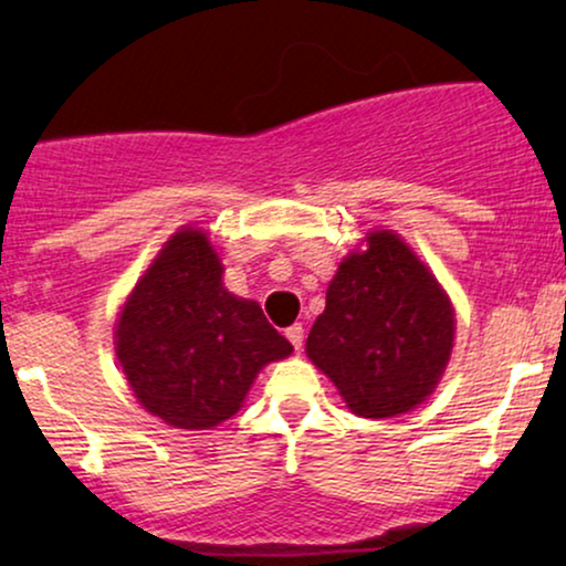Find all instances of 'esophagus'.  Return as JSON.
<instances>
[{"label": "esophagus", "instance_id": "obj_1", "mask_svg": "<svg viewBox=\"0 0 566 566\" xmlns=\"http://www.w3.org/2000/svg\"><path fill=\"white\" fill-rule=\"evenodd\" d=\"M284 335H287V340L292 343V346H295V350L303 348V337H305L303 324H292V327L284 329Z\"/></svg>", "mask_w": 566, "mask_h": 566}]
</instances>
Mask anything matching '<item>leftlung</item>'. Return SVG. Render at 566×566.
<instances>
[{
    "mask_svg": "<svg viewBox=\"0 0 566 566\" xmlns=\"http://www.w3.org/2000/svg\"><path fill=\"white\" fill-rule=\"evenodd\" d=\"M452 337V308L437 279L396 233L375 231L329 282L305 354L350 412L394 418L433 391Z\"/></svg>",
    "mask_w": 566,
    "mask_h": 566,
    "instance_id": "8db88e82",
    "label": "left lung"
}]
</instances>
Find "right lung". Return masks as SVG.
Listing matches in <instances>:
<instances>
[{"instance_id": "1", "label": "right lung", "mask_w": 566, "mask_h": 566, "mask_svg": "<svg viewBox=\"0 0 566 566\" xmlns=\"http://www.w3.org/2000/svg\"><path fill=\"white\" fill-rule=\"evenodd\" d=\"M220 274L205 233L178 231L116 324V356L140 405L188 431L237 415L258 369L292 350L261 305L233 297Z\"/></svg>"}]
</instances>
